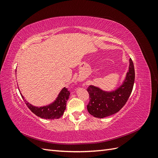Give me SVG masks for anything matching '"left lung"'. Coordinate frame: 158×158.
<instances>
[{"instance_id":"obj_1","label":"left lung","mask_w":158,"mask_h":158,"mask_svg":"<svg viewBox=\"0 0 158 158\" xmlns=\"http://www.w3.org/2000/svg\"><path fill=\"white\" fill-rule=\"evenodd\" d=\"M135 78V68L131 59L125 78L116 89L106 91L90 85L87 89L89 95V102L87 106L89 113L95 117L102 118L120 111L131 94Z\"/></svg>"}]
</instances>
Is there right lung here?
I'll use <instances>...</instances> for the list:
<instances>
[{
	"instance_id": "right-lung-1",
	"label": "right lung",
	"mask_w": 158,
	"mask_h": 158,
	"mask_svg": "<svg viewBox=\"0 0 158 158\" xmlns=\"http://www.w3.org/2000/svg\"><path fill=\"white\" fill-rule=\"evenodd\" d=\"M23 99L31 111L37 116L45 119H57L63 115L66 109V102L69 98L70 93L67 89L64 87L57 95L54 102L47 106L37 107L30 104L25 99L23 95L20 93Z\"/></svg>"
}]
</instances>
